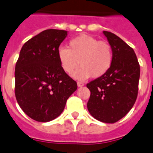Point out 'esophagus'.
I'll list each match as a JSON object with an SVG mask.
<instances>
[{
	"mask_svg": "<svg viewBox=\"0 0 153 153\" xmlns=\"http://www.w3.org/2000/svg\"><path fill=\"white\" fill-rule=\"evenodd\" d=\"M77 84H78V86H79V87H81V86H84V83L83 82H77Z\"/></svg>",
	"mask_w": 153,
	"mask_h": 153,
	"instance_id": "1",
	"label": "esophagus"
}]
</instances>
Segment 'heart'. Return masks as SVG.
<instances>
[{
    "label": "heart",
    "mask_w": 153,
    "mask_h": 153,
    "mask_svg": "<svg viewBox=\"0 0 153 153\" xmlns=\"http://www.w3.org/2000/svg\"><path fill=\"white\" fill-rule=\"evenodd\" d=\"M57 56L60 66L65 73L74 74L79 80H86L90 77L100 78L106 74L114 62V50L106 41H101L95 37L82 35L73 38L68 43V49L59 48Z\"/></svg>",
    "instance_id": "1"
}]
</instances>
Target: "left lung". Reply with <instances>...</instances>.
I'll use <instances>...</instances> for the list:
<instances>
[{"label": "left lung", "mask_w": 153, "mask_h": 153, "mask_svg": "<svg viewBox=\"0 0 153 153\" xmlns=\"http://www.w3.org/2000/svg\"><path fill=\"white\" fill-rule=\"evenodd\" d=\"M114 50L106 74L86 84L91 91L87 109L98 121L115 123L128 114L138 94L140 65L133 49L114 33L103 31Z\"/></svg>", "instance_id": "8db88e82"}]
</instances>
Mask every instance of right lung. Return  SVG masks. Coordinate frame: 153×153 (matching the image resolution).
<instances>
[{
    "instance_id": "obj_1",
    "label": "right lung",
    "mask_w": 153,
    "mask_h": 153,
    "mask_svg": "<svg viewBox=\"0 0 153 153\" xmlns=\"http://www.w3.org/2000/svg\"><path fill=\"white\" fill-rule=\"evenodd\" d=\"M64 30L48 29L27 40L15 67V95L22 110L39 122L62 114L77 82L63 71L57 56Z\"/></svg>"
}]
</instances>
